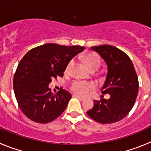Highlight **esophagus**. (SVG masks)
Instances as JSON below:
<instances>
[{"label": "esophagus", "mask_w": 151, "mask_h": 151, "mask_svg": "<svg viewBox=\"0 0 151 151\" xmlns=\"http://www.w3.org/2000/svg\"><path fill=\"white\" fill-rule=\"evenodd\" d=\"M74 97H76L77 98H78V99L81 101H83L84 100H85V98H83V97H81V96H79V95H74Z\"/></svg>", "instance_id": "1"}]
</instances>
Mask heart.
<instances>
[{"label":"heart","mask_w":151,"mask_h":151,"mask_svg":"<svg viewBox=\"0 0 151 151\" xmlns=\"http://www.w3.org/2000/svg\"><path fill=\"white\" fill-rule=\"evenodd\" d=\"M84 64L86 66L87 68L90 71H96L99 68V67L101 65V60L99 56L94 53H88L85 55L83 58ZM74 65V61L71 60L66 65L65 69V73L66 74H68L71 72V68ZM91 88V86L88 83H84L81 82H74L71 85V90L74 93L80 95H84L88 92V90Z\"/></svg>","instance_id":"b5f03b06"}]
</instances>
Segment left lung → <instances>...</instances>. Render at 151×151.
Masks as SVG:
<instances>
[{
	"mask_svg": "<svg viewBox=\"0 0 151 151\" xmlns=\"http://www.w3.org/2000/svg\"><path fill=\"white\" fill-rule=\"evenodd\" d=\"M108 67L101 93L109 94V99L94 101L88 116L101 124H112L122 120L135 104L139 91V80L133 63L120 49L112 45L93 46Z\"/></svg>",
	"mask_w": 151,
	"mask_h": 151,
	"instance_id": "left-lung-1",
	"label": "left lung"
}]
</instances>
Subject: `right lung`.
<instances>
[{"mask_svg":"<svg viewBox=\"0 0 151 151\" xmlns=\"http://www.w3.org/2000/svg\"><path fill=\"white\" fill-rule=\"evenodd\" d=\"M84 49L50 43L24 55L14 74L13 88L18 106L29 119L47 124L64 112L71 95L62 88L53 95L48 85L53 78L63 77L68 63Z\"/></svg>","mask_w":151,"mask_h":151,"instance_id":"obj_1","label":"right lung"}]
</instances>
